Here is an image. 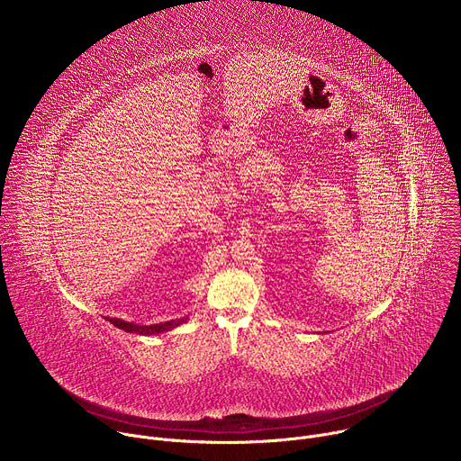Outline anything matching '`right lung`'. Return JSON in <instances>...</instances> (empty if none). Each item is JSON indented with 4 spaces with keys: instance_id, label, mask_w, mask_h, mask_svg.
Masks as SVG:
<instances>
[{
    "instance_id": "obj_1",
    "label": "right lung",
    "mask_w": 461,
    "mask_h": 461,
    "mask_svg": "<svg viewBox=\"0 0 461 461\" xmlns=\"http://www.w3.org/2000/svg\"><path fill=\"white\" fill-rule=\"evenodd\" d=\"M111 324H114L116 328H120V330L123 332H129V334H140V336H157V334H164V332H169L173 330V328L180 326L182 322L187 321V317H182V319H171V321H166V322H158V324H137V322H129V321H123V319H118V317H105Z\"/></svg>"
}]
</instances>
